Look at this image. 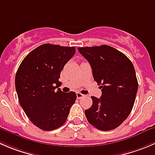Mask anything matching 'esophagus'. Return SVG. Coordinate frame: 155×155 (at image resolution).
<instances>
[{"mask_svg":"<svg viewBox=\"0 0 155 155\" xmlns=\"http://www.w3.org/2000/svg\"><path fill=\"white\" fill-rule=\"evenodd\" d=\"M76 97H77L78 99H81L82 97H85V95H84V94H81L80 92H77V93H76Z\"/></svg>","mask_w":155,"mask_h":155,"instance_id":"esophagus-1","label":"esophagus"}]
</instances>
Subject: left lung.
<instances>
[{
    "mask_svg": "<svg viewBox=\"0 0 155 155\" xmlns=\"http://www.w3.org/2000/svg\"><path fill=\"white\" fill-rule=\"evenodd\" d=\"M78 51L91 65L102 91L100 98L91 96L92 105L85 110L87 120L102 131L116 129L130 115L136 100L138 81L133 64L124 54L106 45Z\"/></svg>",
    "mask_w": 155,
    "mask_h": 155,
    "instance_id": "1",
    "label": "left lung"
}]
</instances>
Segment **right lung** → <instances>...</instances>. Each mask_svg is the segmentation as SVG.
<instances>
[{
  "instance_id": "right-lung-1",
  "label": "right lung",
  "mask_w": 155,
  "mask_h": 155,
  "mask_svg": "<svg viewBox=\"0 0 155 155\" xmlns=\"http://www.w3.org/2000/svg\"><path fill=\"white\" fill-rule=\"evenodd\" d=\"M75 47L44 44L31 51L19 65L15 87L30 121L45 131L61 127L76 100L74 91L63 92L60 75L75 54Z\"/></svg>"
}]
</instances>
